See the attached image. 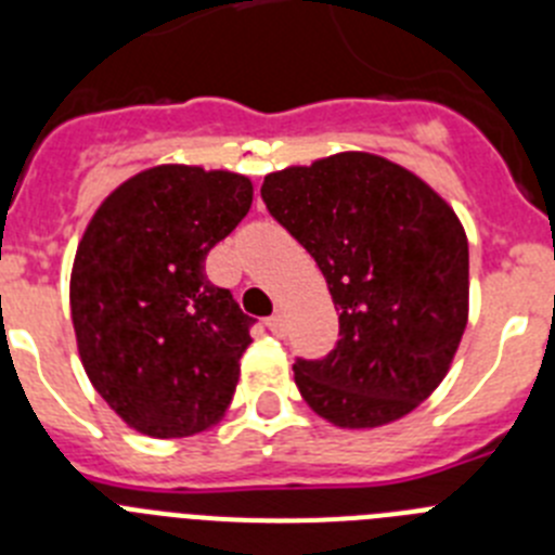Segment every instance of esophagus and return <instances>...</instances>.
Returning <instances> with one entry per match:
<instances>
[{
	"instance_id": "1",
	"label": "esophagus",
	"mask_w": 555,
	"mask_h": 555,
	"mask_svg": "<svg viewBox=\"0 0 555 555\" xmlns=\"http://www.w3.org/2000/svg\"><path fill=\"white\" fill-rule=\"evenodd\" d=\"M267 327L274 333V336H283L286 333V320H283V313H272L267 320Z\"/></svg>"
}]
</instances>
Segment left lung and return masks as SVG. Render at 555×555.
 Instances as JSON below:
<instances>
[{"mask_svg":"<svg viewBox=\"0 0 555 555\" xmlns=\"http://www.w3.org/2000/svg\"><path fill=\"white\" fill-rule=\"evenodd\" d=\"M261 197L325 274L338 341L294 361L302 400L338 428L395 423L442 384L467 327V233L428 183L370 152L263 178Z\"/></svg>","mask_w":555,"mask_h":555,"instance_id":"8db88e82","label":"left lung"}]
</instances>
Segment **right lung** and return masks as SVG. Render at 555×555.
<instances>
[{
  "mask_svg": "<svg viewBox=\"0 0 555 555\" xmlns=\"http://www.w3.org/2000/svg\"><path fill=\"white\" fill-rule=\"evenodd\" d=\"M253 205L233 171L152 166L88 222L72 269V322L88 380L130 428L180 439L233 400L253 317L205 274L210 247Z\"/></svg>",
  "mask_w": 555,
  "mask_h": 555,
  "instance_id": "right-lung-1",
  "label": "right lung"
}]
</instances>
